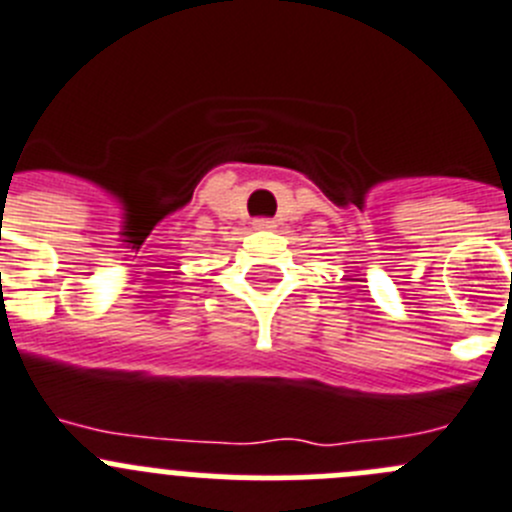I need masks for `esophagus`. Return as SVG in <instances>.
Listing matches in <instances>:
<instances>
[{
  "mask_svg": "<svg viewBox=\"0 0 512 512\" xmlns=\"http://www.w3.org/2000/svg\"><path fill=\"white\" fill-rule=\"evenodd\" d=\"M253 228H259V231H271L274 226V221H269V218H259V221H253Z\"/></svg>",
  "mask_w": 512,
  "mask_h": 512,
  "instance_id": "34e87169",
  "label": "esophagus"
}]
</instances>
